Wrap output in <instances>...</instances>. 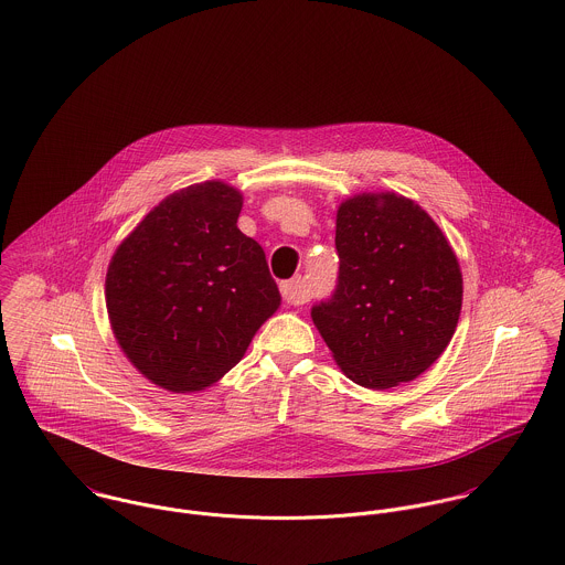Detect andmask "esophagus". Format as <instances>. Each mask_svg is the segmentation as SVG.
<instances>
[{"label": "esophagus", "mask_w": 565, "mask_h": 565, "mask_svg": "<svg viewBox=\"0 0 565 565\" xmlns=\"http://www.w3.org/2000/svg\"><path fill=\"white\" fill-rule=\"evenodd\" d=\"M281 297L284 301L292 303V306H301L308 301V292L303 288V281L301 279H290V281H284L281 284Z\"/></svg>", "instance_id": "1"}]
</instances>
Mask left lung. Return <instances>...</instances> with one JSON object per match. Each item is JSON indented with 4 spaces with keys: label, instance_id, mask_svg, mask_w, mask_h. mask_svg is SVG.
Masks as SVG:
<instances>
[{
    "label": "left lung",
    "instance_id": "8db88e82",
    "mask_svg": "<svg viewBox=\"0 0 565 565\" xmlns=\"http://www.w3.org/2000/svg\"><path fill=\"white\" fill-rule=\"evenodd\" d=\"M338 290L312 320L340 371L369 390L423 375L461 313L459 259L414 199L358 192L335 212Z\"/></svg>",
    "mask_w": 565,
    "mask_h": 565
}]
</instances>
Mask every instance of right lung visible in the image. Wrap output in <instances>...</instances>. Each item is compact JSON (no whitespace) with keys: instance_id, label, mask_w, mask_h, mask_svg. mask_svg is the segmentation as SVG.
<instances>
[{"instance_id":"1","label":"right lung","mask_w":565,"mask_h":565,"mask_svg":"<svg viewBox=\"0 0 565 565\" xmlns=\"http://www.w3.org/2000/svg\"><path fill=\"white\" fill-rule=\"evenodd\" d=\"M243 192L221 180L175 190L115 249L106 310L131 366L173 394L230 373L281 295L262 247L238 230Z\"/></svg>"}]
</instances>
